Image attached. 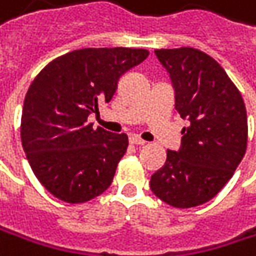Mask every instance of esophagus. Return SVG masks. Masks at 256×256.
<instances>
[{
	"label": "esophagus",
	"mask_w": 256,
	"mask_h": 256,
	"mask_svg": "<svg viewBox=\"0 0 256 256\" xmlns=\"http://www.w3.org/2000/svg\"><path fill=\"white\" fill-rule=\"evenodd\" d=\"M130 142L132 143V144H144L146 142L143 140V138H140L138 136H131L130 137Z\"/></svg>",
	"instance_id": "1"
}]
</instances>
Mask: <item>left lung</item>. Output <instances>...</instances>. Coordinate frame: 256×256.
I'll return each mask as SVG.
<instances>
[{"instance_id":"8db88e82","label":"left lung","mask_w":256,"mask_h":256,"mask_svg":"<svg viewBox=\"0 0 256 256\" xmlns=\"http://www.w3.org/2000/svg\"><path fill=\"white\" fill-rule=\"evenodd\" d=\"M175 88V108L188 120L181 149L150 176V190L175 208L211 200L232 178L248 148V114L237 86L194 48L155 50Z\"/></svg>"}]
</instances>
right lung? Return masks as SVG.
<instances>
[{
  "mask_svg": "<svg viewBox=\"0 0 256 256\" xmlns=\"http://www.w3.org/2000/svg\"><path fill=\"white\" fill-rule=\"evenodd\" d=\"M149 56L148 50L84 48L50 62L24 101L20 140L40 184L57 199L82 204L113 182L126 152V134L87 124L110 102L119 78Z\"/></svg>",
  "mask_w": 256,
  "mask_h": 256,
  "instance_id": "add662e5",
  "label": "right lung"
}]
</instances>
